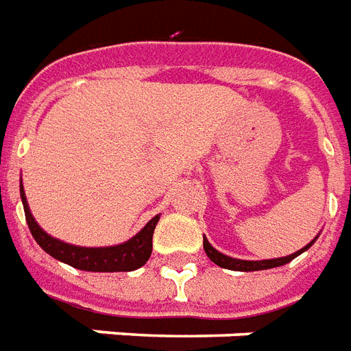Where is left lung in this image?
Returning a JSON list of instances; mask_svg holds the SVG:
<instances>
[{
    "label": "left lung",
    "instance_id": "left-lung-1",
    "mask_svg": "<svg viewBox=\"0 0 351 351\" xmlns=\"http://www.w3.org/2000/svg\"><path fill=\"white\" fill-rule=\"evenodd\" d=\"M317 239V237H316ZM314 239V241H316ZM314 241L312 243H308L304 248H301V250H297L295 254H289V256H286V258H276V259H261V261H248V259H235V258H229V256H226V254H221V252H218L216 248H213V244L206 241L205 237H203V248H205L206 256L210 258V261L216 265H220V267H223V269H229V271H265V269H274V267H282V265L289 263L291 259H295L297 256H301L302 252H306L314 244Z\"/></svg>",
    "mask_w": 351,
    "mask_h": 351
}]
</instances>
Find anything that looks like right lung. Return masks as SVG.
<instances>
[{
    "label": "right lung",
    "mask_w": 351,
    "mask_h": 351,
    "mask_svg": "<svg viewBox=\"0 0 351 351\" xmlns=\"http://www.w3.org/2000/svg\"><path fill=\"white\" fill-rule=\"evenodd\" d=\"M20 197H22V205H24V213H26L27 228L32 231L37 244L62 263L71 265L80 271L125 272L143 267L152 254V235L156 223L160 220V214L154 216L137 235L131 237L125 243L116 244V246H105V248H84V246H73L64 241H58L49 233H45L29 213L24 186H20Z\"/></svg>",
    "instance_id": "right-lung-1"
}]
</instances>
